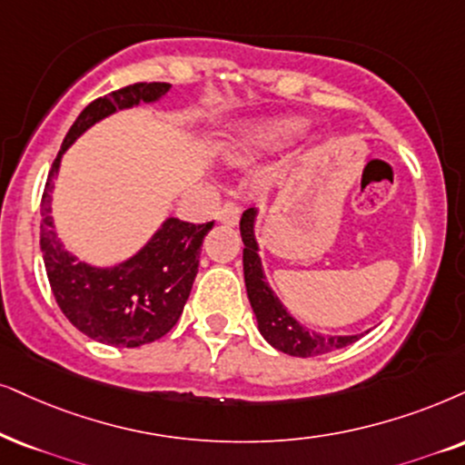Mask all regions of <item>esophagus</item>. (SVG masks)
Listing matches in <instances>:
<instances>
[{
    "label": "esophagus",
    "instance_id": "esophagus-1",
    "mask_svg": "<svg viewBox=\"0 0 465 465\" xmlns=\"http://www.w3.org/2000/svg\"><path fill=\"white\" fill-rule=\"evenodd\" d=\"M216 221L223 223V225H229V227L238 225V221H240V205L225 203L219 210V216H216Z\"/></svg>",
    "mask_w": 465,
    "mask_h": 465
}]
</instances>
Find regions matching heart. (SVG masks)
<instances>
[{
	"label": "heart",
	"instance_id": "1",
	"mask_svg": "<svg viewBox=\"0 0 465 465\" xmlns=\"http://www.w3.org/2000/svg\"><path fill=\"white\" fill-rule=\"evenodd\" d=\"M301 117H268L260 122H246L233 128L223 141V154L229 161H244V158L276 150L290 143L304 131Z\"/></svg>",
	"mask_w": 465,
	"mask_h": 465
}]
</instances>
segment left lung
I'll return each mask as SVG.
<instances>
[{
  "label": "left lung",
  "instance_id": "obj_1",
  "mask_svg": "<svg viewBox=\"0 0 465 465\" xmlns=\"http://www.w3.org/2000/svg\"><path fill=\"white\" fill-rule=\"evenodd\" d=\"M260 210L249 208L240 219V236L244 242L242 263H244V283L246 296H249L251 309L255 313L257 328L262 337L272 345L274 350L285 351L290 356L309 358L328 354V351L345 348L362 337L361 334H324L302 326L293 317L276 292L270 287L263 263L260 257V242L255 236V223ZM369 332V331H367Z\"/></svg>",
  "mask_w": 465,
  "mask_h": 465
}]
</instances>
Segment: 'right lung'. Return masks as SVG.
I'll use <instances>...</instances> for the list:
<instances>
[{"label":"right lung","instance_id":"add662e5","mask_svg":"<svg viewBox=\"0 0 465 465\" xmlns=\"http://www.w3.org/2000/svg\"><path fill=\"white\" fill-rule=\"evenodd\" d=\"M169 92V84H134L87 104L64 137L40 203V251L53 296L70 324L115 348L152 343L175 326L197 276L203 238L214 223L193 225L167 216L131 257L96 266L79 260L57 238L51 216L53 189L64 154L81 134L120 111L161 103Z\"/></svg>","mask_w":465,"mask_h":465}]
</instances>
